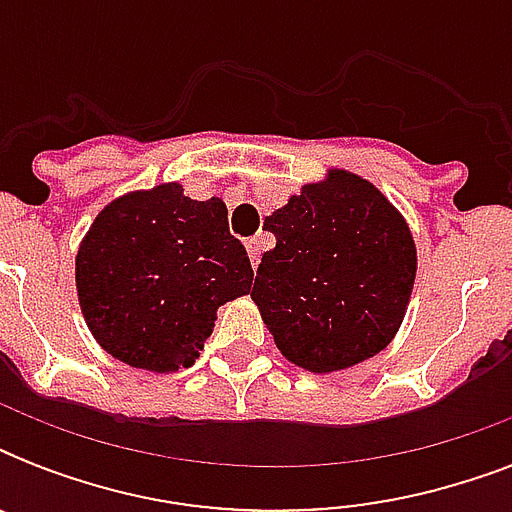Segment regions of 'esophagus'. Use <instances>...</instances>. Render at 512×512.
<instances>
[{
    "label": "esophagus",
    "mask_w": 512,
    "mask_h": 512,
    "mask_svg": "<svg viewBox=\"0 0 512 512\" xmlns=\"http://www.w3.org/2000/svg\"><path fill=\"white\" fill-rule=\"evenodd\" d=\"M244 244H247L249 263H252V268H257V263H260V236H252V239H247Z\"/></svg>",
    "instance_id": "obj_1"
}]
</instances>
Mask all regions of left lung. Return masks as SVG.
<instances>
[{
  "instance_id": "8db88e82",
  "label": "left lung",
  "mask_w": 512,
  "mask_h": 512,
  "mask_svg": "<svg viewBox=\"0 0 512 512\" xmlns=\"http://www.w3.org/2000/svg\"><path fill=\"white\" fill-rule=\"evenodd\" d=\"M265 228L276 247L257 268L252 300L292 364L337 372L393 340L417 252L404 217L372 183L332 170L276 209Z\"/></svg>"
}]
</instances>
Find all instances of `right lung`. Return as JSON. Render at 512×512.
<instances>
[{
  "label": "right lung",
  "mask_w": 512,
  "mask_h": 512,
  "mask_svg": "<svg viewBox=\"0 0 512 512\" xmlns=\"http://www.w3.org/2000/svg\"><path fill=\"white\" fill-rule=\"evenodd\" d=\"M76 289L95 340L148 372L191 366L215 313L252 289L247 249L220 199L156 185L111 201L76 255Z\"/></svg>",
  "instance_id": "right-lung-1"
}]
</instances>
